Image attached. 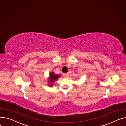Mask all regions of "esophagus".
Wrapping results in <instances>:
<instances>
[{
    "instance_id": "esophagus-1",
    "label": "esophagus",
    "mask_w": 126,
    "mask_h": 126,
    "mask_svg": "<svg viewBox=\"0 0 126 126\" xmlns=\"http://www.w3.org/2000/svg\"><path fill=\"white\" fill-rule=\"evenodd\" d=\"M63 75V77H65V78H67V77H68L69 74H68V73H64Z\"/></svg>"
}]
</instances>
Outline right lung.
Instances as JSON below:
<instances>
[{
  "label": "right lung",
  "mask_w": 126,
  "mask_h": 126,
  "mask_svg": "<svg viewBox=\"0 0 126 126\" xmlns=\"http://www.w3.org/2000/svg\"><path fill=\"white\" fill-rule=\"evenodd\" d=\"M60 77L61 76L60 74H56L53 72H50L49 74V77L48 78V86L50 87H53L54 82Z\"/></svg>",
  "instance_id": "add662e5"
}]
</instances>
